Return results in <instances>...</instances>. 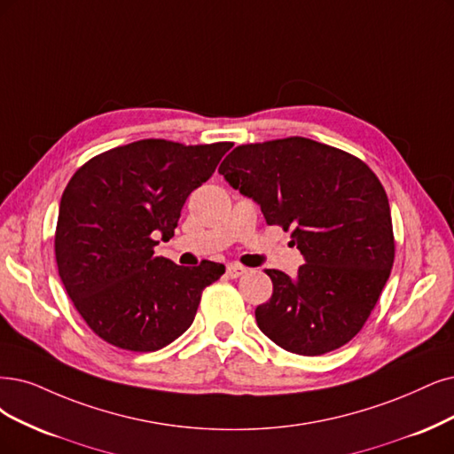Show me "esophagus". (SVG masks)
I'll use <instances>...</instances> for the list:
<instances>
[{"mask_svg": "<svg viewBox=\"0 0 454 454\" xmlns=\"http://www.w3.org/2000/svg\"><path fill=\"white\" fill-rule=\"evenodd\" d=\"M245 273H247V267H243L241 263H228L226 265V275L230 278H238V277H241Z\"/></svg>", "mask_w": 454, "mask_h": 454, "instance_id": "esophagus-1", "label": "esophagus"}]
</instances>
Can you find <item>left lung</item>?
Returning <instances> with one entry per match:
<instances>
[{
  "label": "left lung",
  "instance_id": "1",
  "mask_svg": "<svg viewBox=\"0 0 454 454\" xmlns=\"http://www.w3.org/2000/svg\"><path fill=\"white\" fill-rule=\"evenodd\" d=\"M218 172L292 231L305 262L295 277L265 273L273 295L256 309L265 337L297 356L348 344L374 310L395 262L389 200L361 159L301 137L238 145Z\"/></svg>",
  "mask_w": 454,
  "mask_h": 454
}]
</instances>
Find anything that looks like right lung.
<instances>
[{"label": "right lung", "mask_w": 454, "mask_h": 454, "mask_svg": "<svg viewBox=\"0 0 454 454\" xmlns=\"http://www.w3.org/2000/svg\"><path fill=\"white\" fill-rule=\"evenodd\" d=\"M231 145L138 140L90 159L67 183L54 239L58 271L97 337L155 351L191 327L201 292L224 265H176L155 256V238L174 236L189 194Z\"/></svg>", "instance_id": "add662e5"}]
</instances>
